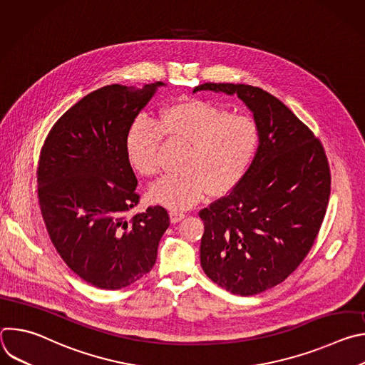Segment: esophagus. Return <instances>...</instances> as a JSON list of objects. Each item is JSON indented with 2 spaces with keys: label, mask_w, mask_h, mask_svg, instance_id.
Instances as JSON below:
<instances>
[{
  "label": "esophagus",
  "mask_w": 365,
  "mask_h": 365,
  "mask_svg": "<svg viewBox=\"0 0 365 365\" xmlns=\"http://www.w3.org/2000/svg\"><path fill=\"white\" fill-rule=\"evenodd\" d=\"M170 222L172 224H176L179 221H182L185 218V214L183 212H178V211H170Z\"/></svg>",
  "instance_id": "34e87169"
}]
</instances>
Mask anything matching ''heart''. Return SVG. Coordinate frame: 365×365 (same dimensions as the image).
<instances>
[{
  "instance_id": "b5f03b06",
  "label": "heart",
  "mask_w": 365,
  "mask_h": 365,
  "mask_svg": "<svg viewBox=\"0 0 365 365\" xmlns=\"http://www.w3.org/2000/svg\"><path fill=\"white\" fill-rule=\"evenodd\" d=\"M187 144L179 168L155 183L148 196L172 211H183L203 195L232 190L250 170L262 143L258 123L248 115L202 99H186L163 108L158 123L141 115L130 127L125 151L131 166L144 178L162 170V137Z\"/></svg>"
}]
</instances>
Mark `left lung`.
<instances>
[{"label": "left lung", "mask_w": 365, "mask_h": 365, "mask_svg": "<svg viewBox=\"0 0 365 365\" xmlns=\"http://www.w3.org/2000/svg\"><path fill=\"white\" fill-rule=\"evenodd\" d=\"M197 91L237 95L262 131L244 179L199 212L200 266L234 294L262 293L286 280L318 237L331 195L327 154L319 138L262 88L207 82Z\"/></svg>", "instance_id": "left-lung-1"}]
</instances>
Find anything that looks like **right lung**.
Wrapping results in <instances>:
<instances>
[{
  "instance_id": "1",
  "label": "right lung",
  "mask_w": 365,
  "mask_h": 365,
  "mask_svg": "<svg viewBox=\"0 0 365 365\" xmlns=\"http://www.w3.org/2000/svg\"><path fill=\"white\" fill-rule=\"evenodd\" d=\"M96 89L51 127L40 151L37 199L51 244L86 283L117 290L147 274L170 224L163 206L127 218L138 203L125 151L138 113L163 86Z\"/></svg>"
}]
</instances>
